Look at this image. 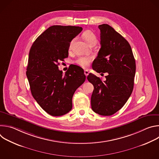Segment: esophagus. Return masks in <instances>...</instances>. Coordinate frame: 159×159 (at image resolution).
<instances>
[{
	"label": "esophagus",
	"mask_w": 159,
	"mask_h": 159,
	"mask_svg": "<svg viewBox=\"0 0 159 159\" xmlns=\"http://www.w3.org/2000/svg\"><path fill=\"white\" fill-rule=\"evenodd\" d=\"M89 71H88V70H84V74H85V75L86 77L89 75Z\"/></svg>",
	"instance_id": "1"
}]
</instances>
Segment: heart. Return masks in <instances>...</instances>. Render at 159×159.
I'll use <instances>...</instances> for the list:
<instances>
[{
  "instance_id": "heart-1",
  "label": "heart",
  "mask_w": 159,
  "mask_h": 159,
  "mask_svg": "<svg viewBox=\"0 0 159 159\" xmlns=\"http://www.w3.org/2000/svg\"><path fill=\"white\" fill-rule=\"evenodd\" d=\"M83 38L85 40V41L89 44L90 42L93 41H96V35L90 30L85 31L83 34H82ZM73 41L70 43V46L72 45ZM93 58L92 57H78L75 61L74 63H76L77 65L82 67V68H87L89 66L90 63H91Z\"/></svg>"
}]
</instances>
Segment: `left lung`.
<instances>
[{"instance_id": "left-lung-1", "label": "left lung", "mask_w": 159, "mask_h": 159, "mask_svg": "<svg viewBox=\"0 0 159 159\" xmlns=\"http://www.w3.org/2000/svg\"><path fill=\"white\" fill-rule=\"evenodd\" d=\"M101 48L93 63L98 73H108L104 82L90 73L87 80L94 85L92 109L102 116H111L123 107L130 97L134 85L135 60L129 43L111 26L103 24Z\"/></svg>"}]
</instances>
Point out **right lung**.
<instances>
[{
    "mask_svg": "<svg viewBox=\"0 0 159 159\" xmlns=\"http://www.w3.org/2000/svg\"><path fill=\"white\" fill-rule=\"evenodd\" d=\"M82 30L79 26H50L31 47L26 69L31 92L52 116H62L72 109L73 95L85 80L84 70L77 65L69 67L64 75L58 69V61L69 56L71 41Z\"/></svg>",
    "mask_w": 159,
    "mask_h": 159,
    "instance_id": "obj_1",
    "label": "right lung"
}]
</instances>
